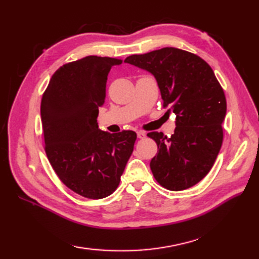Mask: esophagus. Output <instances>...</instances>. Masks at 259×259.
I'll use <instances>...</instances> for the list:
<instances>
[{
	"mask_svg": "<svg viewBox=\"0 0 259 259\" xmlns=\"http://www.w3.org/2000/svg\"><path fill=\"white\" fill-rule=\"evenodd\" d=\"M137 136H138V138H139V139H144V138H146V134H145V133H142V131H138V133H137Z\"/></svg>",
	"mask_w": 259,
	"mask_h": 259,
	"instance_id": "1",
	"label": "esophagus"
}]
</instances>
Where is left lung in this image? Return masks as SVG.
<instances>
[{
  "label": "left lung",
  "mask_w": 259,
  "mask_h": 259,
  "mask_svg": "<svg viewBox=\"0 0 259 259\" xmlns=\"http://www.w3.org/2000/svg\"><path fill=\"white\" fill-rule=\"evenodd\" d=\"M124 62L155 76L163 108L176 114L170 138L148 134L158 146L150 161L153 177L169 190L190 188L205 178L221 150L227 110L223 88L206 61L180 49L134 54Z\"/></svg>",
  "instance_id": "1"
}]
</instances>
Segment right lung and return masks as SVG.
Here are the masks:
<instances>
[{"label": "right lung", "instance_id": "add662e5", "mask_svg": "<svg viewBox=\"0 0 259 259\" xmlns=\"http://www.w3.org/2000/svg\"><path fill=\"white\" fill-rule=\"evenodd\" d=\"M122 63L113 58L85 57L62 65L41 101L46 152L62 183L89 199L117 189L134 151L137 134L99 129V108L106 100L108 74Z\"/></svg>", "mask_w": 259, "mask_h": 259}]
</instances>
